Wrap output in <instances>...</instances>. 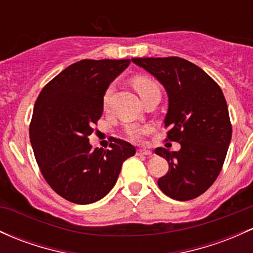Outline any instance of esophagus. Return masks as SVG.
Instances as JSON below:
<instances>
[{
  "instance_id": "1",
  "label": "esophagus",
  "mask_w": 253,
  "mask_h": 253,
  "mask_svg": "<svg viewBox=\"0 0 253 253\" xmlns=\"http://www.w3.org/2000/svg\"><path fill=\"white\" fill-rule=\"evenodd\" d=\"M138 155H143V156H151L152 152L150 151V150H146V149H139L137 151Z\"/></svg>"
}]
</instances>
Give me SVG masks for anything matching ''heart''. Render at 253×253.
I'll list each match as a JSON object with an SVG mask.
<instances>
[{
    "instance_id": "obj_1",
    "label": "heart",
    "mask_w": 253,
    "mask_h": 253,
    "mask_svg": "<svg viewBox=\"0 0 253 253\" xmlns=\"http://www.w3.org/2000/svg\"><path fill=\"white\" fill-rule=\"evenodd\" d=\"M133 86H134V88L137 90V92L139 93L140 97L145 95V93L149 92V91L154 90V88H157L156 83H154L151 79H148V78H144V77L135 78V79L133 80ZM112 93H113V86H109V87L105 90L103 95L104 108H107L108 105H109ZM148 132H149V127L139 126V125H129V126H127L126 129H125V133H126L127 137L133 141H141Z\"/></svg>"
}]
</instances>
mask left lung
I'll return each instance as SVG.
<instances>
[{
	"label": "left lung",
	"mask_w": 253,
	"mask_h": 253,
	"mask_svg": "<svg viewBox=\"0 0 253 253\" xmlns=\"http://www.w3.org/2000/svg\"><path fill=\"white\" fill-rule=\"evenodd\" d=\"M132 62L154 76L168 96L165 126L167 140L179 151L157 148L169 170L157 181L175 201H190L204 193L220 174L230 139L228 107L220 86L198 66L181 57H143Z\"/></svg>",
	"instance_id": "8db88e82"
}]
</instances>
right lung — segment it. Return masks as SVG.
<instances>
[{
    "mask_svg": "<svg viewBox=\"0 0 253 253\" xmlns=\"http://www.w3.org/2000/svg\"><path fill=\"white\" fill-rule=\"evenodd\" d=\"M131 60H82L57 74L36 101L30 140L50 187L76 204H91L109 193L125 160L135 154L121 139L109 150L92 149L88 135L103 113V95Z\"/></svg>",
    "mask_w": 253,
    "mask_h": 253,
    "instance_id": "add662e5",
    "label": "right lung"
}]
</instances>
